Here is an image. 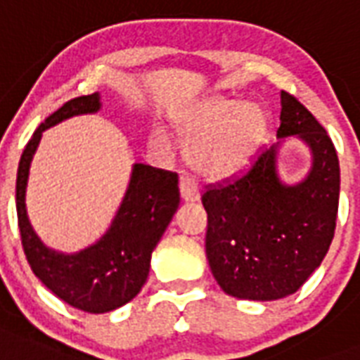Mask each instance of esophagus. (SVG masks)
I'll return each instance as SVG.
<instances>
[{
    "mask_svg": "<svg viewBox=\"0 0 360 360\" xmlns=\"http://www.w3.org/2000/svg\"><path fill=\"white\" fill-rule=\"evenodd\" d=\"M179 191L181 198H183L185 202H198V200H200V186H198L196 181L191 179V177H181Z\"/></svg>",
    "mask_w": 360,
    "mask_h": 360,
    "instance_id": "34e87169",
    "label": "esophagus"
}]
</instances>
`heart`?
I'll return each mask as SVG.
<instances>
[{"label":"heart","mask_w":360,"mask_h":360,"mask_svg":"<svg viewBox=\"0 0 360 360\" xmlns=\"http://www.w3.org/2000/svg\"><path fill=\"white\" fill-rule=\"evenodd\" d=\"M186 157L202 174L230 177L254 160L267 136V115L257 103L205 98L175 120ZM153 146H166V134L155 129Z\"/></svg>","instance_id":"obj_1"}]
</instances>
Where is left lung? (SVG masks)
I'll return each mask as SVG.
<instances>
[{"instance_id": "1", "label": "left lung", "mask_w": 360, "mask_h": 360, "mask_svg": "<svg viewBox=\"0 0 360 360\" xmlns=\"http://www.w3.org/2000/svg\"><path fill=\"white\" fill-rule=\"evenodd\" d=\"M278 141L230 185L202 196L207 211L205 254L214 280L237 299L276 301L295 293L321 265L335 237L340 164L327 130L290 93H280ZM297 137L311 151V169L285 184L278 153Z\"/></svg>"}]
</instances>
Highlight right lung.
I'll list each match as a JSON object with an SVG mask.
<instances>
[{
	"label": "right lung",
	"instance_id": "obj_1",
	"mask_svg": "<svg viewBox=\"0 0 360 360\" xmlns=\"http://www.w3.org/2000/svg\"><path fill=\"white\" fill-rule=\"evenodd\" d=\"M101 93L72 98L41 123L27 141L16 177V213L25 257L35 276L70 307L89 314L112 312L140 293L151 254L179 207L177 174L132 164L123 202L112 224L93 245L72 254L53 250L37 236L27 217L25 191L42 132L75 115L97 114Z\"/></svg>",
	"mask_w": 360,
	"mask_h": 360
}]
</instances>
